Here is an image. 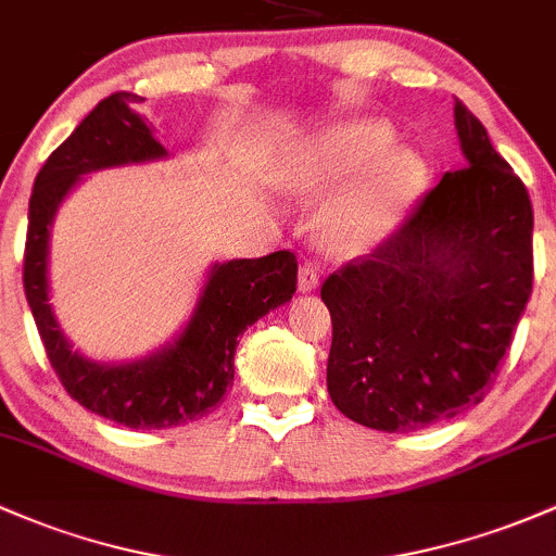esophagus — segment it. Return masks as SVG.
Masks as SVG:
<instances>
[{
	"mask_svg": "<svg viewBox=\"0 0 556 556\" xmlns=\"http://www.w3.org/2000/svg\"><path fill=\"white\" fill-rule=\"evenodd\" d=\"M315 286H318V270H315L309 262H302L300 265V291L302 294H307V291H313Z\"/></svg>",
	"mask_w": 556,
	"mask_h": 556,
	"instance_id": "34e87169",
	"label": "esophagus"
}]
</instances>
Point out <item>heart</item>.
<instances>
[{
	"label": "heart",
	"instance_id": "1",
	"mask_svg": "<svg viewBox=\"0 0 556 556\" xmlns=\"http://www.w3.org/2000/svg\"><path fill=\"white\" fill-rule=\"evenodd\" d=\"M280 188L313 204L315 241L337 260L366 256L408 223L432 182L419 151L397 146L387 122H352L304 137L280 175Z\"/></svg>",
	"mask_w": 556,
	"mask_h": 556
}]
</instances>
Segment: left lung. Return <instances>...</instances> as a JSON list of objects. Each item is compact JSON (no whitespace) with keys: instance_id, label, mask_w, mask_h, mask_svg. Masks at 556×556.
Segmentation results:
<instances>
[{"instance_id":"1","label":"left lung","mask_w":556,"mask_h":556,"mask_svg":"<svg viewBox=\"0 0 556 556\" xmlns=\"http://www.w3.org/2000/svg\"><path fill=\"white\" fill-rule=\"evenodd\" d=\"M467 166L408 223L320 286L331 403L379 432H414L482 403L533 291V206L480 118L456 98Z\"/></svg>"}]
</instances>
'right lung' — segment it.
Segmentation results:
<instances>
[{
	"mask_svg": "<svg viewBox=\"0 0 556 556\" xmlns=\"http://www.w3.org/2000/svg\"><path fill=\"white\" fill-rule=\"evenodd\" d=\"M142 100L135 92L109 94L45 161L28 201L23 289L47 357L76 403L129 429H166L201 419L223 403L236 376L238 337L294 296L296 256L273 252L260 260L214 262L180 337L140 361L109 366L74 352L52 313L47 286L52 223L87 172L169 156L132 111Z\"/></svg>",
	"mask_w": 556,
	"mask_h": 556,
	"instance_id": "right-lung-1",
	"label": "right lung"
}]
</instances>
